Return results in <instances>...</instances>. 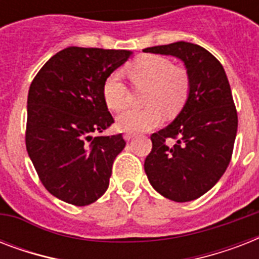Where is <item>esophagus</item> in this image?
<instances>
[{"instance_id":"1","label":"esophagus","mask_w":259,"mask_h":259,"mask_svg":"<svg viewBox=\"0 0 259 259\" xmlns=\"http://www.w3.org/2000/svg\"><path fill=\"white\" fill-rule=\"evenodd\" d=\"M123 137H125L126 141H130V140H132V138L134 137V134H132V133H126L125 136H123Z\"/></svg>"}]
</instances>
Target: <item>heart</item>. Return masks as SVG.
Wrapping results in <instances>:
<instances>
[{
  "label": "heart",
  "instance_id": "1",
  "mask_svg": "<svg viewBox=\"0 0 259 259\" xmlns=\"http://www.w3.org/2000/svg\"><path fill=\"white\" fill-rule=\"evenodd\" d=\"M134 86L148 87L144 98V110H127L117 118L121 132L140 133L154 129L161 123V113L176 114L184 105L191 89L188 71L175 66L161 55H141L126 67ZM102 95L107 107L121 111L127 105L129 90L118 72L110 74L103 82Z\"/></svg>",
  "mask_w": 259,
  "mask_h": 259
}]
</instances>
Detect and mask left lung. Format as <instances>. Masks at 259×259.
<instances>
[{
	"label": "left lung",
	"instance_id": "1",
	"mask_svg": "<svg viewBox=\"0 0 259 259\" xmlns=\"http://www.w3.org/2000/svg\"><path fill=\"white\" fill-rule=\"evenodd\" d=\"M144 52L176 56L191 79L180 114L150 136L146 176L166 199L195 200L217 184L231 161L238 114L229 79L221 62L197 44L177 41Z\"/></svg>",
	"mask_w": 259,
	"mask_h": 259
}]
</instances>
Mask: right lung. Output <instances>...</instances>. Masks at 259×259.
<instances>
[{"instance_id": "right-lung-1", "label": "right lung", "mask_w": 259, "mask_h": 259, "mask_svg": "<svg viewBox=\"0 0 259 259\" xmlns=\"http://www.w3.org/2000/svg\"><path fill=\"white\" fill-rule=\"evenodd\" d=\"M125 50L68 47L54 55L30 83L25 144L46 189L60 200L87 205L109 187L122 134L99 136L111 123L102 86L130 58Z\"/></svg>"}]
</instances>
